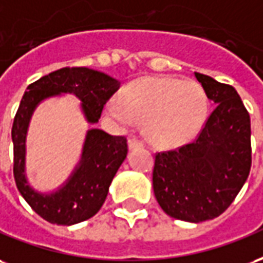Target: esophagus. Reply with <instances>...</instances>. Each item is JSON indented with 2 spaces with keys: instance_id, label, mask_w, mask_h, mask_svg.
<instances>
[{
  "instance_id": "34e87169",
  "label": "esophagus",
  "mask_w": 263,
  "mask_h": 263,
  "mask_svg": "<svg viewBox=\"0 0 263 263\" xmlns=\"http://www.w3.org/2000/svg\"><path fill=\"white\" fill-rule=\"evenodd\" d=\"M140 147H143V141H140V140L134 139V137H130V139H129V148H130V150H134V148H140Z\"/></svg>"
}]
</instances>
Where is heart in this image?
<instances>
[{"label":"heart","mask_w":263,"mask_h":263,"mask_svg":"<svg viewBox=\"0 0 263 263\" xmlns=\"http://www.w3.org/2000/svg\"><path fill=\"white\" fill-rule=\"evenodd\" d=\"M108 112L123 127L144 123L151 143L175 147L200 130L208 113V98L196 82L151 77L130 85L122 101L113 99Z\"/></svg>","instance_id":"heart-1"}]
</instances>
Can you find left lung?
Segmentation results:
<instances>
[{
	"mask_svg": "<svg viewBox=\"0 0 263 263\" xmlns=\"http://www.w3.org/2000/svg\"><path fill=\"white\" fill-rule=\"evenodd\" d=\"M216 108L192 143L155 154L153 187L174 218L200 223L224 213L250 175L251 119L235 88L195 72Z\"/></svg>",
	"mask_w": 263,
	"mask_h": 263,
	"instance_id": "obj_1",
	"label": "left lung"
}]
</instances>
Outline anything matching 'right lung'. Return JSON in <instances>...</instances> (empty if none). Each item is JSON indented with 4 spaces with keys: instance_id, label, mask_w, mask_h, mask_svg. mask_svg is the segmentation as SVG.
I'll list each match as a JSON object with an SVG mask.
<instances>
[{
    "instance_id": "add662e5",
    "label": "right lung",
    "mask_w": 263,
    "mask_h": 263,
    "mask_svg": "<svg viewBox=\"0 0 263 263\" xmlns=\"http://www.w3.org/2000/svg\"><path fill=\"white\" fill-rule=\"evenodd\" d=\"M120 88V82L101 71L87 67H64L28 85L12 124L13 178L30 208L57 226H71L95 216L108 196L109 185L127 155L124 136H110L99 129L87 134L80 166L68 182L51 195H40L25 178V137L30 115L45 98L60 92L74 93L82 101L89 123H97L103 106Z\"/></svg>"
}]
</instances>
